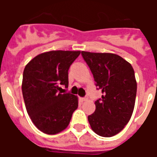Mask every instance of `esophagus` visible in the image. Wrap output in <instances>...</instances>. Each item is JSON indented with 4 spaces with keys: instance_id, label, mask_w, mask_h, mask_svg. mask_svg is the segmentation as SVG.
I'll list each match as a JSON object with an SVG mask.
<instances>
[{
    "instance_id": "34e87169",
    "label": "esophagus",
    "mask_w": 157,
    "mask_h": 157,
    "mask_svg": "<svg viewBox=\"0 0 157 157\" xmlns=\"http://www.w3.org/2000/svg\"><path fill=\"white\" fill-rule=\"evenodd\" d=\"M80 100H81V101H87V98H81Z\"/></svg>"
}]
</instances>
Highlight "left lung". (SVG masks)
I'll return each instance as SVG.
<instances>
[{"mask_svg":"<svg viewBox=\"0 0 157 157\" xmlns=\"http://www.w3.org/2000/svg\"><path fill=\"white\" fill-rule=\"evenodd\" d=\"M103 94L95 101V112L88 116L94 132L109 138L120 133L132 116L137 94L134 71L130 63L112 53L82 52Z\"/></svg>","mask_w":157,"mask_h":157,"instance_id":"1","label":"left lung"}]
</instances>
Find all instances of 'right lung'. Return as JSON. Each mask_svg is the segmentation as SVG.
<instances>
[{"mask_svg":"<svg viewBox=\"0 0 157 157\" xmlns=\"http://www.w3.org/2000/svg\"><path fill=\"white\" fill-rule=\"evenodd\" d=\"M80 51H50L39 54L25 67L22 91L27 113L37 129L48 134L64 130L77 109L78 98L65 93L68 70Z\"/></svg>","mask_w":157,"mask_h":157,"instance_id":"right-lung-1","label":"right lung"}]
</instances>
